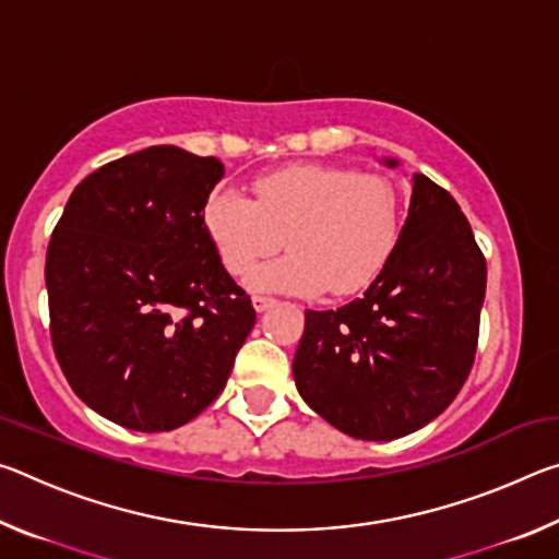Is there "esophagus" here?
Wrapping results in <instances>:
<instances>
[{"label": "esophagus", "mask_w": 559, "mask_h": 559, "mask_svg": "<svg viewBox=\"0 0 559 559\" xmlns=\"http://www.w3.org/2000/svg\"><path fill=\"white\" fill-rule=\"evenodd\" d=\"M251 302H253V308H257V313H263V310H269V308L276 306V300L269 298V296H253Z\"/></svg>", "instance_id": "1"}]
</instances>
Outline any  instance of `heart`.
I'll return each mask as SVG.
<instances>
[{
	"instance_id": "obj_1",
	"label": "heart",
	"mask_w": 559,
	"mask_h": 559,
	"mask_svg": "<svg viewBox=\"0 0 559 559\" xmlns=\"http://www.w3.org/2000/svg\"><path fill=\"white\" fill-rule=\"evenodd\" d=\"M253 192L257 200L236 189H214L202 222L234 276H246L286 234L288 257L249 276L257 293L349 296L377 278L402 236V192L382 175L300 163L261 175Z\"/></svg>"
}]
</instances>
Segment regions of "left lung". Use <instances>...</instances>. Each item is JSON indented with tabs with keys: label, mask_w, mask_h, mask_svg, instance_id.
I'll use <instances>...</instances> for the list:
<instances>
[{
	"label": "left lung",
	"mask_w": 559,
	"mask_h": 559,
	"mask_svg": "<svg viewBox=\"0 0 559 559\" xmlns=\"http://www.w3.org/2000/svg\"><path fill=\"white\" fill-rule=\"evenodd\" d=\"M484 298L486 259L468 219L447 189L414 175L402 236L377 278L337 310H306L293 357L300 396L355 439L427 427L471 372Z\"/></svg>",
	"instance_id": "1"
}]
</instances>
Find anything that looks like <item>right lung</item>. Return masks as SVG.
Segmentation results:
<instances>
[{
    "label": "right lung",
    "mask_w": 559,
    "mask_h": 559,
    "mask_svg": "<svg viewBox=\"0 0 559 559\" xmlns=\"http://www.w3.org/2000/svg\"><path fill=\"white\" fill-rule=\"evenodd\" d=\"M216 157L155 145L73 189L46 251L51 343L71 390L132 431H169L222 394L257 310L206 236Z\"/></svg>",
    "instance_id": "obj_1"
}]
</instances>
